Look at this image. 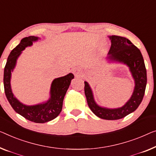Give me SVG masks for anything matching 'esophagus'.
Returning a JSON list of instances; mask_svg holds the SVG:
<instances>
[{"mask_svg":"<svg viewBox=\"0 0 156 156\" xmlns=\"http://www.w3.org/2000/svg\"><path fill=\"white\" fill-rule=\"evenodd\" d=\"M72 72H73V73L75 75V76H76V77H80V76L82 75V71L77 68L73 69V70H72Z\"/></svg>","mask_w":156,"mask_h":156,"instance_id":"34e87169","label":"esophagus"}]
</instances>
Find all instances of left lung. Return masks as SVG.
I'll return each mask as SVG.
<instances>
[{
	"instance_id": "8db88e82",
	"label": "left lung",
	"mask_w": 156,
	"mask_h": 156,
	"mask_svg": "<svg viewBox=\"0 0 156 156\" xmlns=\"http://www.w3.org/2000/svg\"><path fill=\"white\" fill-rule=\"evenodd\" d=\"M111 45L108 59L126 64L134 80V89L130 99L122 107L108 108L99 106L94 99L92 89L85 82V94L91 111L101 119L118 120L134 112L142 101L145 93L147 76L143 56L140 50L128 39L118 36H108Z\"/></svg>"
}]
</instances>
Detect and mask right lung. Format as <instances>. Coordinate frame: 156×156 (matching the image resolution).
I'll use <instances>...</instances> for the list:
<instances>
[{
	"instance_id": "add662e5",
	"label": "right lung",
	"mask_w": 156,
	"mask_h": 156,
	"mask_svg": "<svg viewBox=\"0 0 156 156\" xmlns=\"http://www.w3.org/2000/svg\"><path fill=\"white\" fill-rule=\"evenodd\" d=\"M38 39V37L34 36L24 38L17 47L11 51L4 69L3 84L7 99L16 112L30 121L44 123L55 119L62 111L64 96L74 76L73 73H69L63 77L55 78L51 85L50 99L44 103L27 106L21 103L14 96L10 85L11 72L15 67L17 59L22 51Z\"/></svg>"
}]
</instances>
